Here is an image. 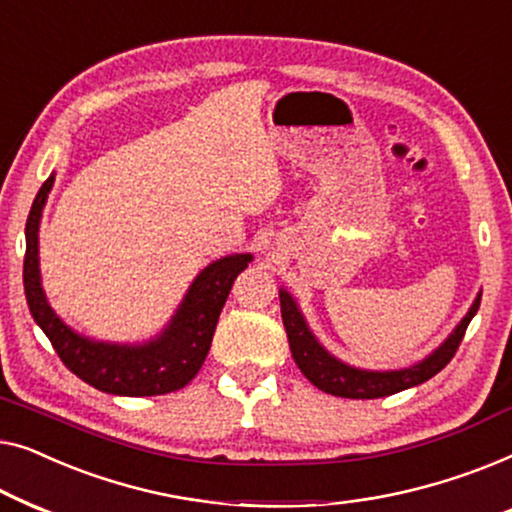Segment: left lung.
<instances>
[{
    "label": "left lung",
    "mask_w": 512,
    "mask_h": 512,
    "mask_svg": "<svg viewBox=\"0 0 512 512\" xmlns=\"http://www.w3.org/2000/svg\"><path fill=\"white\" fill-rule=\"evenodd\" d=\"M478 306L480 294L478 299L473 301L466 318L459 322L455 331H452L448 341H445L436 352H431L427 359H422L420 364L401 371H362L352 369V366L331 357L329 352L315 341L311 329L306 327L294 299L285 290H280V313H283V325L287 331V341H290L294 362H297L301 373H304L318 390L345 399L390 397V394H397L401 390H408V387L424 383V380L434 378L436 373L445 369L450 359L455 357L459 343H462V338L466 334V327H469L473 315L478 313Z\"/></svg>",
    "instance_id": "obj_1"
}]
</instances>
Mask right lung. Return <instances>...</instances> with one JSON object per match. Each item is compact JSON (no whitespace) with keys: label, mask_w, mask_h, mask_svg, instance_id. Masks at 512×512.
<instances>
[{"label":"right lung","mask_w":512,"mask_h":512,"mask_svg":"<svg viewBox=\"0 0 512 512\" xmlns=\"http://www.w3.org/2000/svg\"><path fill=\"white\" fill-rule=\"evenodd\" d=\"M55 176L41 185L25 225L23 283L30 313L71 373L106 394L155 397L176 392L197 376L234 280L253 257L229 255L208 264L190 285L160 338L143 345H111L78 336L53 313L39 276V220Z\"/></svg>","instance_id":"right-lung-1"}]
</instances>
